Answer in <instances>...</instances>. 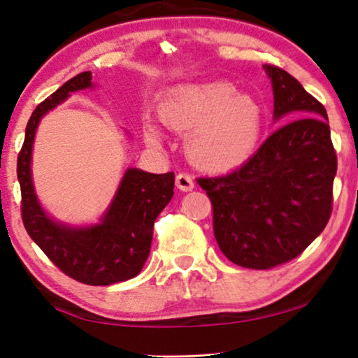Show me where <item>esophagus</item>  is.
Wrapping results in <instances>:
<instances>
[{
	"label": "esophagus",
	"instance_id": "obj_1",
	"mask_svg": "<svg viewBox=\"0 0 358 358\" xmlns=\"http://www.w3.org/2000/svg\"><path fill=\"white\" fill-rule=\"evenodd\" d=\"M176 185L182 192H189V190L194 189V179L187 173H179L176 176Z\"/></svg>",
	"mask_w": 358,
	"mask_h": 358
}]
</instances>
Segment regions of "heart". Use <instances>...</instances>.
<instances>
[{
  "instance_id": "b5f03b06",
  "label": "heart",
  "mask_w": 358,
  "mask_h": 358,
  "mask_svg": "<svg viewBox=\"0 0 358 358\" xmlns=\"http://www.w3.org/2000/svg\"><path fill=\"white\" fill-rule=\"evenodd\" d=\"M169 129L187 131L185 148L195 163L207 169H231L254 155L261 141L264 109L251 92L236 91L229 83H190L166 92L158 107ZM148 143L163 141L161 130L145 122Z\"/></svg>"
}]
</instances>
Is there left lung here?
<instances>
[{"mask_svg": "<svg viewBox=\"0 0 358 358\" xmlns=\"http://www.w3.org/2000/svg\"><path fill=\"white\" fill-rule=\"evenodd\" d=\"M264 70L272 83L273 122L287 124L238 169L197 180L212 200L222 252L257 271L292 261L320 236L337 171L324 106L282 68Z\"/></svg>", "mask_w": 358, "mask_h": 358, "instance_id": "left-lung-1", "label": "left lung"}]
</instances>
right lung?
<instances>
[{
	"instance_id": "right-lung-1",
	"label": "right lung",
	"mask_w": 358,
	"mask_h": 358,
	"mask_svg": "<svg viewBox=\"0 0 358 358\" xmlns=\"http://www.w3.org/2000/svg\"><path fill=\"white\" fill-rule=\"evenodd\" d=\"M91 71H83L32 112L17 158L22 222L32 241L55 266L87 285H112L134 278L150 256L153 224L174 195V173L151 174L127 168L119 187L96 223L70 224L42 207L32 178V151L38 125L73 92L94 90Z\"/></svg>"
}]
</instances>
